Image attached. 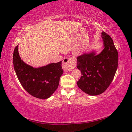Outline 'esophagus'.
I'll use <instances>...</instances> for the list:
<instances>
[{
  "label": "esophagus",
  "instance_id": "34e87169",
  "mask_svg": "<svg viewBox=\"0 0 132 132\" xmlns=\"http://www.w3.org/2000/svg\"><path fill=\"white\" fill-rule=\"evenodd\" d=\"M75 58L74 57L65 58L63 61V68L66 71H70L76 67Z\"/></svg>",
  "mask_w": 132,
  "mask_h": 132
}]
</instances>
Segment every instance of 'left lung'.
I'll use <instances>...</instances> for the list:
<instances>
[{
	"instance_id": "obj_1",
	"label": "left lung",
	"mask_w": 132,
	"mask_h": 132,
	"mask_svg": "<svg viewBox=\"0 0 132 132\" xmlns=\"http://www.w3.org/2000/svg\"><path fill=\"white\" fill-rule=\"evenodd\" d=\"M101 37L103 49L100 53L96 54L93 51L77 57V68L82 75L77 85L91 96L101 94L109 87L118 67V52L112 39L105 32Z\"/></svg>"
}]
</instances>
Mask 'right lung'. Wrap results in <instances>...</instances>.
Returning <instances> with one entry per match:
<instances>
[{"mask_svg":"<svg viewBox=\"0 0 132 132\" xmlns=\"http://www.w3.org/2000/svg\"><path fill=\"white\" fill-rule=\"evenodd\" d=\"M62 62L35 68L21 59L18 45L13 53L14 68L22 86L31 95L41 99L49 98L57 89L63 73Z\"/></svg>","mask_w":132,"mask_h":132,"instance_id":"1","label":"right lung"}]
</instances>
